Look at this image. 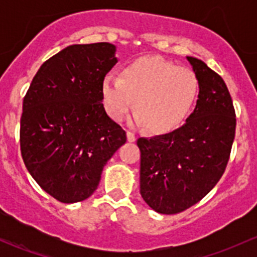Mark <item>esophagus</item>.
<instances>
[{
	"label": "esophagus",
	"mask_w": 257,
	"mask_h": 257,
	"mask_svg": "<svg viewBox=\"0 0 257 257\" xmlns=\"http://www.w3.org/2000/svg\"><path fill=\"white\" fill-rule=\"evenodd\" d=\"M126 139H128V142L133 143V142L137 141V137H136V134L132 133V132H126Z\"/></svg>",
	"instance_id": "1"
}]
</instances>
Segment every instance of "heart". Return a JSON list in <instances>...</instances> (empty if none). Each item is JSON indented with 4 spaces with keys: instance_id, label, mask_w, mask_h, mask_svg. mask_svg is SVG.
Wrapping results in <instances>:
<instances>
[{
    "instance_id": "heart-1",
    "label": "heart",
    "mask_w": 257,
    "mask_h": 257,
    "mask_svg": "<svg viewBox=\"0 0 257 257\" xmlns=\"http://www.w3.org/2000/svg\"><path fill=\"white\" fill-rule=\"evenodd\" d=\"M200 92L196 74L162 57H142L126 64L120 78L107 76L102 99L108 115L121 121L133 108V121L154 134H168L189 118Z\"/></svg>"
}]
</instances>
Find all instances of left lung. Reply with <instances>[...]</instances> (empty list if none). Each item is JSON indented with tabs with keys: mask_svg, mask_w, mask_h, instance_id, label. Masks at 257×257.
Instances as JSON below:
<instances>
[{
	"mask_svg": "<svg viewBox=\"0 0 257 257\" xmlns=\"http://www.w3.org/2000/svg\"><path fill=\"white\" fill-rule=\"evenodd\" d=\"M200 84L194 112L164 136L139 138L141 194L159 214L195 205L222 177L235 138L236 116L224 79L195 57H186Z\"/></svg>",
	"mask_w": 257,
	"mask_h": 257,
	"instance_id": "1",
	"label": "left lung"
}]
</instances>
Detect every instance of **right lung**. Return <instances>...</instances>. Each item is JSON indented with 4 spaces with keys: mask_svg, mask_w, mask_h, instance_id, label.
<instances>
[{
    "mask_svg": "<svg viewBox=\"0 0 257 257\" xmlns=\"http://www.w3.org/2000/svg\"><path fill=\"white\" fill-rule=\"evenodd\" d=\"M115 51L108 42L68 46L41 66L23 99V162L61 203L89 198L104 165L126 142L102 104V82L118 62Z\"/></svg>",
    "mask_w": 257,
    "mask_h": 257,
    "instance_id": "add662e5",
    "label": "right lung"
}]
</instances>
